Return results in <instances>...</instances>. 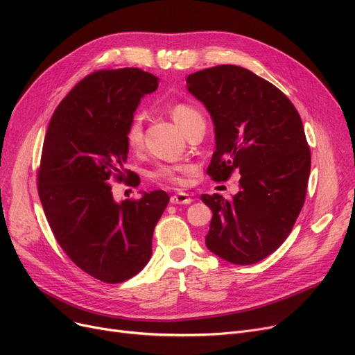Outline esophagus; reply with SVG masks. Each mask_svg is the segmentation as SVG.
<instances>
[{"instance_id":"34e87169","label":"esophagus","mask_w":355,"mask_h":355,"mask_svg":"<svg viewBox=\"0 0 355 355\" xmlns=\"http://www.w3.org/2000/svg\"><path fill=\"white\" fill-rule=\"evenodd\" d=\"M191 201V197L185 193H177L171 197V204H190Z\"/></svg>"}]
</instances>
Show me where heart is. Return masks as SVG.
I'll return each instance as SVG.
<instances>
[{"instance_id": "b5f03b06", "label": "heart", "mask_w": 355, "mask_h": 355, "mask_svg": "<svg viewBox=\"0 0 355 355\" xmlns=\"http://www.w3.org/2000/svg\"><path fill=\"white\" fill-rule=\"evenodd\" d=\"M170 115L173 121L180 126L181 130L187 128L193 119L200 116L198 110H196L193 106L185 105V103H177L170 107ZM144 139V130H142V121L139 116L132 118L129 122L126 129V144L130 149H138L142 145ZM190 166L189 165H164L159 166L158 170L154 173V177L170 181L173 184H181L182 182V174L189 173Z\"/></svg>"}]
</instances>
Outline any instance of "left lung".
Returning a JSON list of instances; mask_svg holds the SVG:
<instances>
[{
    "label": "left lung",
    "instance_id": "1",
    "mask_svg": "<svg viewBox=\"0 0 355 355\" xmlns=\"http://www.w3.org/2000/svg\"><path fill=\"white\" fill-rule=\"evenodd\" d=\"M187 90L214 125L207 174L241 175L230 200L201 194L213 211L206 246L233 265H253L284 243L304 206L311 153L301 116L276 86L240 66L193 73Z\"/></svg>",
    "mask_w": 355,
    "mask_h": 355
}]
</instances>
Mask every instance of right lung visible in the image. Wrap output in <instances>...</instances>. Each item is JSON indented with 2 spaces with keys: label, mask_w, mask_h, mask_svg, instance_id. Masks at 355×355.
Listing matches in <instances>:
<instances>
[{
  "label": "right lung",
  "mask_w": 355,
  "mask_h": 355,
  "mask_svg": "<svg viewBox=\"0 0 355 355\" xmlns=\"http://www.w3.org/2000/svg\"><path fill=\"white\" fill-rule=\"evenodd\" d=\"M158 80L132 67L92 73L60 102L46 132L39 171L46 218L73 262L106 284L123 282L145 268L170 201L162 190L116 201L110 184L114 177H132L125 170L126 129Z\"/></svg>",
  "instance_id": "right-lung-1"
}]
</instances>
